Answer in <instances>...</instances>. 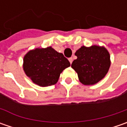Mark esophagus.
<instances>
[{
  "label": "esophagus",
  "instance_id": "obj_1",
  "mask_svg": "<svg viewBox=\"0 0 127 127\" xmlns=\"http://www.w3.org/2000/svg\"><path fill=\"white\" fill-rule=\"evenodd\" d=\"M68 61H69V62L71 64V63L73 62V58H69V59H68Z\"/></svg>",
  "mask_w": 127,
  "mask_h": 127
}]
</instances>
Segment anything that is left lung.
<instances>
[{
    "instance_id": "obj_1",
    "label": "left lung",
    "mask_w": 127,
    "mask_h": 127,
    "mask_svg": "<svg viewBox=\"0 0 127 127\" xmlns=\"http://www.w3.org/2000/svg\"><path fill=\"white\" fill-rule=\"evenodd\" d=\"M77 56L71 67L77 73L82 84H96L105 78L111 64L109 51L104 46H82L76 51Z\"/></svg>"
}]
</instances>
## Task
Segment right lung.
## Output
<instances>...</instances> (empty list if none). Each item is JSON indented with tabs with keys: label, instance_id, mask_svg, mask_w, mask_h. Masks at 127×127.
I'll return each mask as SVG.
<instances>
[{
	"label": "right lung",
	"instance_id": "add662e5",
	"mask_svg": "<svg viewBox=\"0 0 127 127\" xmlns=\"http://www.w3.org/2000/svg\"><path fill=\"white\" fill-rule=\"evenodd\" d=\"M70 66V62L63 54L51 46L30 50L23 59L25 74L41 87L56 84L62 71Z\"/></svg>",
	"mask_w": 127,
	"mask_h": 127
}]
</instances>
